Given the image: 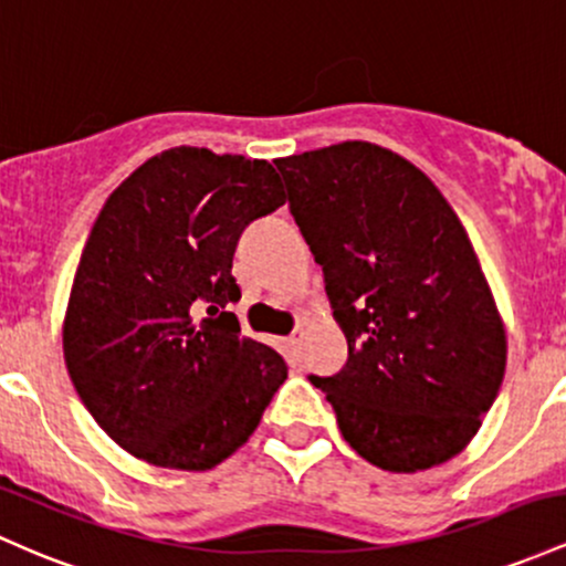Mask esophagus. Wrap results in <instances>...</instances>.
<instances>
[{"instance_id": "1", "label": "esophagus", "mask_w": 566, "mask_h": 566, "mask_svg": "<svg viewBox=\"0 0 566 566\" xmlns=\"http://www.w3.org/2000/svg\"><path fill=\"white\" fill-rule=\"evenodd\" d=\"M289 347H291V353H294V355H302V350H304V328H296V332L289 336Z\"/></svg>"}]
</instances>
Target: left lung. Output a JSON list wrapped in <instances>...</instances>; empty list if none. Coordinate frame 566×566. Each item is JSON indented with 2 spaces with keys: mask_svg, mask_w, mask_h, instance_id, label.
Returning <instances> with one entry per match:
<instances>
[{
  "mask_svg": "<svg viewBox=\"0 0 566 566\" xmlns=\"http://www.w3.org/2000/svg\"><path fill=\"white\" fill-rule=\"evenodd\" d=\"M323 266L347 364L310 377L342 436L390 473L452 460L505 374V328L465 227L396 151L345 142L275 160Z\"/></svg>",
  "mask_w": 566,
  "mask_h": 566,
  "instance_id": "left-lung-1",
  "label": "left lung"
}]
</instances>
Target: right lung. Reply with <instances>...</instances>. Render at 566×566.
Segmentation results:
<instances>
[{"label":"right lung","mask_w":566,"mask_h":566,"mask_svg":"<svg viewBox=\"0 0 566 566\" xmlns=\"http://www.w3.org/2000/svg\"><path fill=\"white\" fill-rule=\"evenodd\" d=\"M285 202L266 160L176 146L119 184L82 249L63 358L93 420L157 468L211 471L249 441L289 366L240 336L232 256Z\"/></svg>","instance_id":"1"}]
</instances>
